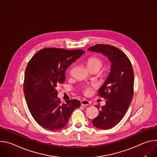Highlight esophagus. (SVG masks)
I'll use <instances>...</instances> for the list:
<instances>
[{
  "mask_svg": "<svg viewBox=\"0 0 157 157\" xmlns=\"http://www.w3.org/2000/svg\"><path fill=\"white\" fill-rule=\"evenodd\" d=\"M81 105L83 106H86V105H90V102H89L87 100H82L81 101Z\"/></svg>",
  "mask_w": 157,
  "mask_h": 157,
  "instance_id": "obj_1",
  "label": "esophagus"
}]
</instances>
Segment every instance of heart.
I'll list each match as a JSON object with an SVG mask.
<instances>
[{
	"label": "heart",
	"mask_w": 157,
	"mask_h": 157,
	"mask_svg": "<svg viewBox=\"0 0 157 157\" xmlns=\"http://www.w3.org/2000/svg\"><path fill=\"white\" fill-rule=\"evenodd\" d=\"M87 67L89 70L96 69L99 70L103 65V61L101 59L98 57H91L89 58L86 62ZM83 92L85 95H89L91 93L90 87H84L83 89Z\"/></svg>",
	"instance_id": "heart-1"
}]
</instances>
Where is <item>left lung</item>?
<instances>
[{
	"label": "left lung",
	"instance_id": "8db88e82",
	"mask_svg": "<svg viewBox=\"0 0 157 157\" xmlns=\"http://www.w3.org/2000/svg\"><path fill=\"white\" fill-rule=\"evenodd\" d=\"M87 50L102 54L110 62V72L99 89V95L107 101L105 105H96L99 114L93 121L94 127L109 129L122 119L132 102L134 82L132 64L124 53L109 44H96Z\"/></svg>",
	"mask_w": 157,
	"mask_h": 157
}]
</instances>
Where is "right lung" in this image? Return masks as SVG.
Returning <instances> with one entry per match:
<instances>
[{"instance_id": "obj_1", "label": "right lung", "mask_w": 157, "mask_h": 157, "mask_svg": "<svg viewBox=\"0 0 157 157\" xmlns=\"http://www.w3.org/2000/svg\"><path fill=\"white\" fill-rule=\"evenodd\" d=\"M84 53L82 50L44 48L29 62L24 84L25 98L33 119L43 128H62L79 107L81 103L76 99L61 104L56 87L65 81L66 69Z\"/></svg>"}]
</instances>
